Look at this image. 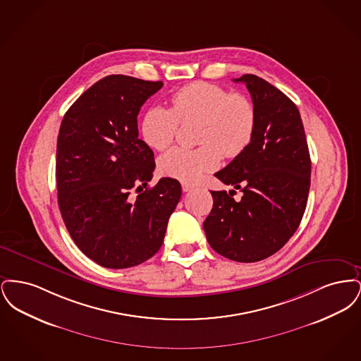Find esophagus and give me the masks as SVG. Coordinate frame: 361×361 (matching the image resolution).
I'll use <instances>...</instances> for the list:
<instances>
[{
    "instance_id": "obj_1",
    "label": "esophagus",
    "mask_w": 361,
    "mask_h": 361,
    "mask_svg": "<svg viewBox=\"0 0 361 361\" xmlns=\"http://www.w3.org/2000/svg\"><path fill=\"white\" fill-rule=\"evenodd\" d=\"M181 188L184 192H190L192 189H195V185L190 183H181Z\"/></svg>"
}]
</instances>
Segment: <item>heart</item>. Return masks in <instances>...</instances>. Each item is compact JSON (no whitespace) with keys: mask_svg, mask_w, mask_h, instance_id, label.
Returning a JSON list of instances; mask_svg holds the SVG:
<instances>
[{"mask_svg":"<svg viewBox=\"0 0 361 361\" xmlns=\"http://www.w3.org/2000/svg\"><path fill=\"white\" fill-rule=\"evenodd\" d=\"M172 108L150 106L140 121V134L147 146L162 152L174 140L178 121H199L196 149L176 147L159 159V172L181 181H195L216 169L222 154L235 158L250 145L256 130V109L240 93L222 86L192 82L176 90Z\"/></svg>","mask_w":361,"mask_h":361,"instance_id":"1","label":"heart"}]
</instances>
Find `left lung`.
Masks as SVG:
<instances>
[{"instance_id": "obj_1", "label": "left lung", "mask_w": 361, "mask_h": 361, "mask_svg": "<svg viewBox=\"0 0 361 361\" xmlns=\"http://www.w3.org/2000/svg\"><path fill=\"white\" fill-rule=\"evenodd\" d=\"M256 109L255 135L242 154L215 173L226 185L211 190L214 204L203 228L209 246L238 262H256L280 250L303 218L310 190L311 159L299 109L277 87L243 74Z\"/></svg>"}]
</instances>
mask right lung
<instances>
[{"mask_svg": "<svg viewBox=\"0 0 361 361\" xmlns=\"http://www.w3.org/2000/svg\"><path fill=\"white\" fill-rule=\"evenodd\" d=\"M162 85L121 74L104 77L61 123L59 211L78 249L104 268H131L153 257L181 197L180 183L171 177L147 188L154 153L137 137L140 106ZM133 190L137 197L129 195Z\"/></svg>", "mask_w": 361, "mask_h": 361, "instance_id": "add662e5", "label": "right lung"}]
</instances>
